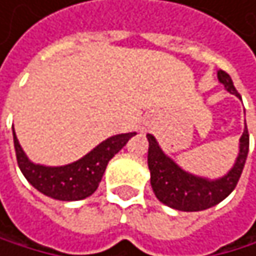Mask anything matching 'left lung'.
<instances>
[{
    "label": "left lung",
    "mask_w": 256,
    "mask_h": 256,
    "mask_svg": "<svg viewBox=\"0 0 256 256\" xmlns=\"http://www.w3.org/2000/svg\"><path fill=\"white\" fill-rule=\"evenodd\" d=\"M218 81L229 94L240 96L232 78L224 70H218ZM149 154L147 164L150 170V184L155 196L166 206L181 212H198L214 208L224 198H228L236 188V182L242 174L246 158L249 154V132L244 121V132L240 138L238 155L228 174L220 178L210 180L206 176L186 172L169 156L162 152L156 138L147 134Z\"/></svg>",
    "instance_id": "obj_1"
}]
</instances>
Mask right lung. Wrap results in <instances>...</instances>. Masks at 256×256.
Returning a JSON list of instances; mask_svg holds the SVG:
<instances>
[{"label":"right lung","instance_id":"add662e5","mask_svg":"<svg viewBox=\"0 0 256 256\" xmlns=\"http://www.w3.org/2000/svg\"><path fill=\"white\" fill-rule=\"evenodd\" d=\"M135 135V132L114 135L101 141L82 158L66 166H44L30 161L22 150L15 130L14 144L22 175L38 192L60 201H80L98 189L107 162Z\"/></svg>","mask_w":256,"mask_h":256}]
</instances>
